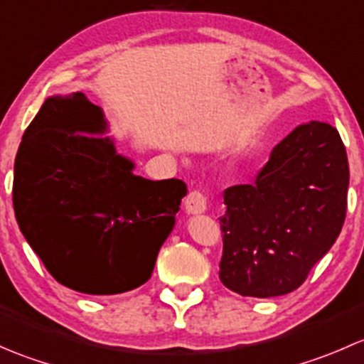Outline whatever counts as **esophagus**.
I'll list each match as a JSON object with an SVG mask.
<instances>
[{
  "label": "esophagus",
  "mask_w": 364,
  "mask_h": 364,
  "mask_svg": "<svg viewBox=\"0 0 364 364\" xmlns=\"http://www.w3.org/2000/svg\"><path fill=\"white\" fill-rule=\"evenodd\" d=\"M185 209L188 215H200L208 209V199L200 190H192V192L186 196L185 200Z\"/></svg>",
  "instance_id": "34e87169"
}]
</instances>
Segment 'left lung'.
<instances>
[{"mask_svg": "<svg viewBox=\"0 0 364 364\" xmlns=\"http://www.w3.org/2000/svg\"><path fill=\"white\" fill-rule=\"evenodd\" d=\"M347 190L348 160L338 130L324 121L297 124L250 185L223 192L222 284L250 297L301 287L340 236Z\"/></svg>", "mask_w": 364, "mask_h": 364, "instance_id": "1", "label": "left lung"}]
</instances>
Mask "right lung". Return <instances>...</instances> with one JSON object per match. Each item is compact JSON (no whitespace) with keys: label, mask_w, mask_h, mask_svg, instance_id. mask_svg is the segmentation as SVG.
<instances>
[{"label":"right lung","mask_w":364,"mask_h":364,"mask_svg":"<svg viewBox=\"0 0 364 364\" xmlns=\"http://www.w3.org/2000/svg\"><path fill=\"white\" fill-rule=\"evenodd\" d=\"M104 123L82 93L47 98L14 167V211L26 241L54 280L91 296L149 280L186 196L181 179L135 176L100 137Z\"/></svg>","instance_id":"add662e5"}]
</instances>
